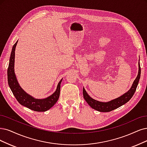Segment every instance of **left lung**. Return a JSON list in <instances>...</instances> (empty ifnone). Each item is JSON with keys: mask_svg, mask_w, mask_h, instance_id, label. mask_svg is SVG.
Listing matches in <instances>:
<instances>
[{"mask_svg": "<svg viewBox=\"0 0 147 147\" xmlns=\"http://www.w3.org/2000/svg\"><path fill=\"white\" fill-rule=\"evenodd\" d=\"M138 65H139L138 74L136 78V79L134 80L131 87L130 88V89L127 92L122 94L121 96L107 102H100L98 100H96L92 98V97H91L88 95V94L86 93V90L84 87L83 95H84V99L86 100V102H87V104L92 108H93V109H94L100 112H110L112 110L116 109V108L119 107H121L125 104H126L127 102H128L130 99H131V98L134 95L140 78L141 70H140L139 61Z\"/></svg>", "mask_w": 147, "mask_h": 147, "instance_id": "obj_1", "label": "left lung"}]
</instances>
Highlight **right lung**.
<instances>
[{
    "instance_id": "1",
    "label": "right lung",
    "mask_w": 147,
    "mask_h": 147,
    "mask_svg": "<svg viewBox=\"0 0 147 147\" xmlns=\"http://www.w3.org/2000/svg\"><path fill=\"white\" fill-rule=\"evenodd\" d=\"M18 42V40L15 43L13 47L8 68V83L9 88L13 92L16 99L22 105L35 111H46L50 110L58 100L60 96L61 84L63 79L60 80V82L58 83L55 92L47 98L36 99L32 96L26 93L21 88L14 73L15 50Z\"/></svg>"
}]
</instances>
